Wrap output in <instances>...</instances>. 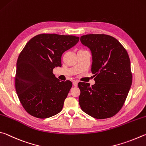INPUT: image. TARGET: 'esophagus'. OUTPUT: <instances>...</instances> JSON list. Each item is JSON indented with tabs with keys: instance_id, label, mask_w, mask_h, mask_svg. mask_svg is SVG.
<instances>
[{
	"instance_id": "1",
	"label": "esophagus",
	"mask_w": 146,
	"mask_h": 146,
	"mask_svg": "<svg viewBox=\"0 0 146 146\" xmlns=\"http://www.w3.org/2000/svg\"><path fill=\"white\" fill-rule=\"evenodd\" d=\"M78 81H73V83H72V84H73V85L74 86H78Z\"/></svg>"
}]
</instances>
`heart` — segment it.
I'll list each match as a JSON object with an SVG mask.
<instances>
[{
	"instance_id": "1",
	"label": "heart",
	"mask_w": 146,
	"mask_h": 146,
	"mask_svg": "<svg viewBox=\"0 0 146 146\" xmlns=\"http://www.w3.org/2000/svg\"><path fill=\"white\" fill-rule=\"evenodd\" d=\"M82 50H82V49H81V50H80L79 51H82Z\"/></svg>"
}]
</instances>
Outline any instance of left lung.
Segmentation results:
<instances>
[{
    "label": "left lung",
    "instance_id": "obj_1",
    "mask_svg": "<svg viewBox=\"0 0 146 146\" xmlns=\"http://www.w3.org/2000/svg\"><path fill=\"white\" fill-rule=\"evenodd\" d=\"M92 54V72L96 83L80 82L79 103L82 110L96 119L114 116L123 106L132 83L130 60L116 38L104 34L81 36Z\"/></svg>",
    "mask_w": 146,
    "mask_h": 146
}]
</instances>
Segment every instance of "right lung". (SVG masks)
Returning <instances> with one entry per match:
<instances>
[{"instance_id":"1","label":"right lung","mask_w":146,"mask_h":146,"mask_svg":"<svg viewBox=\"0 0 146 146\" xmlns=\"http://www.w3.org/2000/svg\"><path fill=\"white\" fill-rule=\"evenodd\" d=\"M72 35L43 33L32 38L20 53L17 62L15 89L28 113L48 118L61 111L72 86L60 81L53 69L61 66V56L79 42Z\"/></svg>"}]
</instances>
